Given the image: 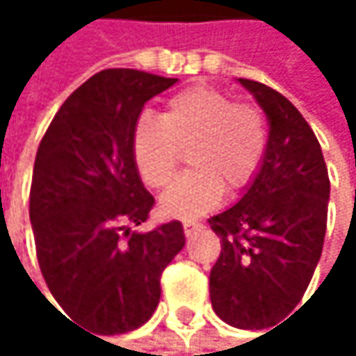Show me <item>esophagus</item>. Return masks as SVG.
Instances as JSON below:
<instances>
[{"label":"esophagus","mask_w":356,"mask_h":356,"mask_svg":"<svg viewBox=\"0 0 356 356\" xmlns=\"http://www.w3.org/2000/svg\"><path fill=\"white\" fill-rule=\"evenodd\" d=\"M202 229V222H195V220H185L183 222V233L187 235V237H191L195 231H200Z\"/></svg>","instance_id":"obj_1"}]
</instances>
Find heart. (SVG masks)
<instances>
[{
  "mask_svg": "<svg viewBox=\"0 0 356 356\" xmlns=\"http://www.w3.org/2000/svg\"><path fill=\"white\" fill-rule=\"evenodd\" d=\"M191 171L179 175L161 195V212L173 218H195L212 210L225 193L245 187L261 167L268 127L261 111L208 86L189 88L169 99L161 121L140 117L131 152L142 181L165 187L179 165V148H187Z\"/></svg>",
  "mask_w": 356,
  "mask_h": 356,
  "instance_id": "obj_1",
  "label": "heart"
}]
</instances>
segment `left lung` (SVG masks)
Masks as SVG:
<instances>
[{
    "mask_svg": "<svg viewBox=\"0 0 356 356\" xmlns=\"http://www.w3.org/2000/svg\"><path fill=\"white\" fill-rule=\"evenodd\" d=\"M268 117V148L237 204L208 222L220 237L210 272L212 309L261 330L303 299L321 257L330 179L320 142L297 107L261 82L239 78Z\"/></svg>",
    "mask_w": 356,
    "mask_h": 356,
    "instance_id": "8db88e82",
    "label": "left lung"
}]
</instances>
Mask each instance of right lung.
Here are the masks:
<instances>
[{
  "instance_id": "obj_1",
  "label": "right lung",
  "mask_w": 356,
  "mask_h": 356,
  "mask_svg": "<svg viewBox=\"0 0 356 356\" xmlns=\"http://www.w3.org/2000/svg\"><path fill=\"white\" fill-rule=\"evenodd\" d=\"M177 78L103 70L53 117L36 150L31 222L42 278L63 312L103 336L152 318L161 274L185 245L179 220L154 231L131 136L144 105Z\"/></svg>"
}]
</instances>
